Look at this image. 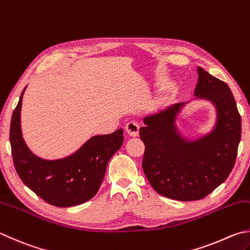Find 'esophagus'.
Wrapping results in <instances>:
<instances>
[{
    "label": "esophagus",
    "instance_id": "esophagus-1",
    "mask_svg": "<svg viewBox=\"0 0 250 250\" xmlns=\"http://www.w3.org/2000/svg\"><path fill=\"white\" fill-rule=\"evenodd\" d=\"M125 129H126V133L130 135V136H137L138 135V131H139V124L137 122L135 121H130L128 123L126 124L125 126Z\"/></svg>",
    "mask_w": 250,
    "mask_h": 250
}]
</instances>
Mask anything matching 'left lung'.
I'll return each mask as SVG.
<instances>
[{
	"mask_svg": "<svg viewBox=\"0 0 250 250\" xmlns=\"http://www.w3.org/2000/svg\"><path fill=\"white\" fill-rule=\"evenodd\" d=\"M195 96L216 107L218 120L210 134L194 141L177 134L175 117L185 103L145 117L139 129L145 175L158 194L169 199L205 198L227 180L236 161L242 119L229 87L198 67Z\"/></svg>",
	"mask_w": 250,
	"mask_h": 250,
	"instance_id": "8db88e82",
	"label": "left lung"
}]
</instances>
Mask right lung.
Segmentation results:
<instances>
[{
    "label": "right lung",
    "instance_id": "add662e5",
    "mask_svg": "<svg viewBox=\"0 0 250 250\" xmlns=\"http://www.w3.org/2000/svg\"><path fill=\"white\" fill-rule=\"evenodd\" d=\"M25 89L13 112L9 129L13 162L18 176L52 206L65 208L82 205L100 188L107 162L123 145V129L95 136L67 158L53 161L38 158L28 149L21 136V109Z\"/></svg>",
    "mask_w": 250,
    "mask_h": 250
}]
</instances>
